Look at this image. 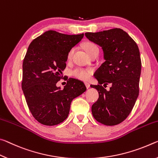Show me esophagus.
<instances>
[{
  "mask_svg": "<svg viewBox=\"0 0 158 158\" xmlns=\"http://www.w3.org/2000/svg\"><path fill=\"white\" fill-rule=\"evenodd\" d=\"M85 86H86V87H87V89L89 88V87H90V84L89 83V82H85Z\"/></svg>",
  "mask_w": 158,
  "mask_h": 158,
  "instance_id": "34e87169",
  "label": "esophagus"
}]
</instances>
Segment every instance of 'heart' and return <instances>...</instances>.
I'll list each match as a JSON object with an SVG mask.
<instances>
[{
	"label": "heart",
	"mask_w": 158,
	"mask_h": 158,
	"mask_svg": "<svg viewBox=\"0 0 158 158\" xmlns=\"http://www.w3.org/2000/svg\"><path fill=\"white\" fill-rule=\"evenodd\" d=\"M84 48L85 50L87 52L88 55L94 52L99 50V48H98L97 46L95 45L94 43H91V42H87L84 44ZM75 51V48H71V50H69L68 55H67V57L69 59H71L72 56H73V53ZM92 71V70L87 69H83V68H77L72 71V75L73 76L76 77L77 78L82 80V81H87L88 80L90 76H91Z\"/></svg>",
	"instance_id": "b5f03b06"
}]
</instances>
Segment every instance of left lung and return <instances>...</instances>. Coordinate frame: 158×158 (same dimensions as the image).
I'll return each mask as SVG.
<instances>
[{"label": "left lung", "instance_id": "obj_1", "mask_svg": "<svg viewBox=\"0 0 158 158\" xmlns=\"http://www.w3.org/2000/svg\"><path fill=\"white\" fill-rule=\"evenodd\" d=\"M89 41L102 48L104 62L94 74L99 99L92 106L94 118L105 125L120 124L127 118L139 96L141 61L137 45L120 28L85 33ZM104 86L110 84L107 91Z\"/></svg>", "mask_w": 158, "mask_h": 158}]
</instances>
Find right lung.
Wrapping results in <instances>:
<instances>
[{"mask_svg":"<svg viewBox=\"0 0 158 158\" xmlns=\"http://www.w3.org/2000/svg\"><path fill=\"white\" fill-rule=\"evenodd\" d=\"M84 33L66 35L48 31L28 46L23 61L22 88L34 118L44 125L63 122L72 100L86 91L82 81L69 78L61 89L56 82L62 77L69 50L81 41Z\"/></svg>","mask_w":158,"mask_h":158,"instance_id":"obj_1","label":"right lung"}]
</instances>
